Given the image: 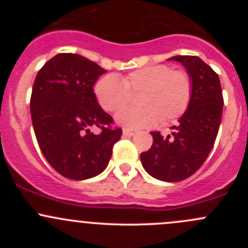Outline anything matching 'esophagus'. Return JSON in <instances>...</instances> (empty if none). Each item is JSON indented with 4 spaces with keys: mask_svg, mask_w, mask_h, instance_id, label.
Masks as SVG:
<instances>
[{
    "mask_svg": "<svg viewBox=\"0 0 248 248\" xmlns=\"http://www.w3.org/2000/svg\"><path fill=\"white\" fill-rule=\"evenodd\" d=\"M122 131H124V136H132V134H134V129H132V128H128V127H124V129H122Z\"/></svg>",
    "mask_w": 248,
    "mask_h": 248,
    "instance_id": "obj_1",
    "label": "esophagus"
}]
</instances>
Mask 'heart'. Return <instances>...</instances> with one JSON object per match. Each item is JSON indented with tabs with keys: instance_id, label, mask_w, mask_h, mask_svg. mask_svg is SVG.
Here are the masks:
<instances>
[{
	"instance_id": "b5f03b06",
	"label": "heart",
	"mask_w": 248,
	"mask_h": 248,
	"mask_svg": "<svg viewBox=\"0 0 248 248\" xmlns=\"http://www.w3.org/2000/svg\"><path fill=\"white\" fill-rule=\"evenodd\" d=\"M139 94L140 106L117 112L119 124L131 128L168 124L188 109L193 97V80L186 69H172L169 64H152L126 74L122 80L102 77L94 85V94L106 111L115 112Z\"/></svg>"
}]
</instances>
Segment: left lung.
<instances>
[{"label": "left lung", "instance_id": "left-lung-1", "mask_svg": "<svg viewBox=\"0 0 248 248\" xmlns=\"http://www.w3.org/2000/svg\"><path fill=\"white\" fill-rule=\"evenodd\" d=\"M186 67L193 80L188 109L174 126L172 136L151 132L154 142L141 152L142 167L151 176L167 182L182 181L198 170L214 147L223 110L218 74L198 56H172Z\"/></svg>", "mask_w": 248, "mask_h": 248}]
</instances>
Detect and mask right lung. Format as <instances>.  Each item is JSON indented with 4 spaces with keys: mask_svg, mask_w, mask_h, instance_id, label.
Returning a JSON list of instances; mask_svg holds the SVG:
<instances>
[{
    "mask_svg": "<svg viewBox=\"0 0 248 248\" xmlns=\"http://www.w3.org/2000/svg\"><path fill=\"white\" fill-rule=\"evenodd\" d=\"M103 73L96 62L62 52L39 69L33 82L30 109L39 149L50 166L67 179L101 174L122 136L93 92ZM92 126L100 133L92 134Z\"/></svg>",
    "mask_w": 248,
    "mask_h": 248,
    "instance_id": "add662e5",
    "label": "right lung"
}]
</instances>
